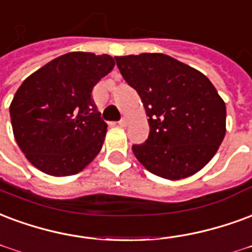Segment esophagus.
I'll return each mask as SVG.
<instances>
[{"mask_svg": "<svg viewBox=\"0 0 252 252\" xmlns=\"http://www.w3.org/2000/svg\"><path fill=\"white\" fill-rule=\"evenodd\" d=\"M119 126H121V128H124V126H126V119H121V120L119 121Z\"/></svg>", "mask_w": 252, "mask_h": 252, "instance_id": "esophagus-1", "label": "esophagus"}]
</instances>
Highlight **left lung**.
Returning a JSON list of instances; mask_svg holds the SVG:
<instances>
[{"instance_id":"8db88e82","label":"left lung","mask_w":252,"mask_h":252,"mask_svg":"<svg viewBox=\"0 0 252 252\" xmlns=\"http://www.w3.org/2000/svg\"><path fill=\"white\" fill-rule=\"evenodd\" d=\"M115 59L148 116V139L132 147L136 159L151 173L168 180L199 172L225 135V104L211 81L163 53Z\"/></svg>"}]
</instances>
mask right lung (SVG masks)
Listing matches in <instances>:
<instances>
[{
  "mask_svg": "<svg viewBox=\"0 0 252 252\" xmlns=\"http://www.w3.org/2000/svg\"><path fill=\"white\" fill-rule=\"evenodd\" d=\"M113 66L109 55L70 52L32 73L17 89L9 108L13 135L41 172L79 173L101 151L107 124L91 94Z\"/></svg>",
  "mask_w": 252,
  "mask_h": 252,
  "instance_id": "obj_1",
  "label": "right lung"
}]
</instances>
